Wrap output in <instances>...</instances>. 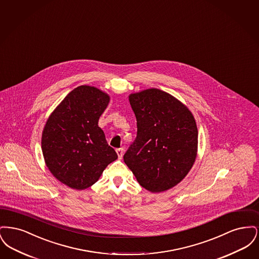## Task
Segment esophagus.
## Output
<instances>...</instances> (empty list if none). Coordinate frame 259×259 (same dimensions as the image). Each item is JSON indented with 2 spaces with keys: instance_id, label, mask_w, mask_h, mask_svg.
Masks as SVG:
<instances>
[{
  "instance_id": "34e87169",
  "label": "esophagus",
  "mask_w": 259,
  "mask_h": 259,
  "mask_svg": "<svg viewBox=\"0 0 259 259\" xmlns=\"http://www.w3.org/2000/svg\"><path fill=\"white\" fill-rule=\"evenodd\" d=\"M123 152L124 149L122 148H117V149H116V153H117V155H118V158H119V159H121V158H122V156H123Z\"/></svg>"
}]
</instances>
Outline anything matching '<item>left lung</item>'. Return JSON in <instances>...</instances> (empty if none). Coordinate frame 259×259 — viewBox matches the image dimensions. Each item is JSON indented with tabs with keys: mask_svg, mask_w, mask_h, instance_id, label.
Segmentation results:
<instances>
[{
	"mask_svg": "<svg viewBox=\"0 0 259 259\" xmlns=\"http://www.w3.org/2000/svg\"><path fill=\"white\" fill-rule=\"evenodd\" d=\"M137 119V138L123 159L138 183L153 193L181 183L192 168L198 130L191 111L160 89L129 95Z\"/></svg>",
	"mask_w": 259,
	"mask_h": 259,
	"instance_id": "1",
	"label": "left lung"
}]
</instances>
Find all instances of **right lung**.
<instances>
[{
	"mask_svg": "<svg viewBox=\"0 0 259 259\" xmlns=\"http://www.w3.org/2000/svg\"><path fill=\"white\" fill-rule=\"evenodd\" d=\"M110 96L80 85L52 111L41 136V149L51 174L62 184L82 190L94 185L106 167L117 159L98 126Z\"/></svg>",
	"mask_w": 259,
	"mask_h": 259,
	"instance_id": "1",
	"label": "right lung"
}]
</instances>
